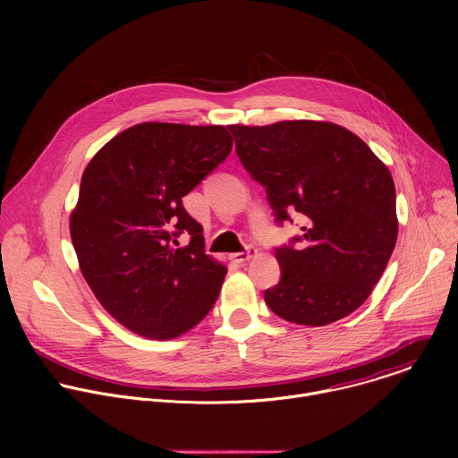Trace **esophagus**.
I'll list each match as a JSON object with an SVG mask.
<instances>
[{"instance_id": "esophagus-1", "label": "esophagus", "mask_w": 458, "mask_h": 458, "mask_svg": "<svg viewBox=\"0 0 458 458\" xmlns=\"http://www.w3.org/2000/svg\"><path fill=\"white\" fill-rule=\"evenodd\" d=\"M255 255H257V248H253V246H246V250L233 253V255H232V259L235 260V263L244 265V263H248V260H250L251 257H255Z\"/></svg>"}]
</instances>
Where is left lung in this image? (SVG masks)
<instances>
[{
  "instance_id": "1",
  "label": "left lung",
  "mask_w": 458,
  "mask_h": 458,
  "mask_svg": "<svg viewBox=\"0 0 458 458\" xmlns=\"http://www.w3.org/2000/svg\"><path fill=\"white\" fill-rule=\"evenodd\" d=\"M235 152L265 186L277 226L302 233L276 248L281 281L265 292L284 320L324 326L355 311L384 274L397 242L395 184L350 130L322 121L230 124Z\"/></svg>"
}]
</instances>
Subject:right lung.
<instances>
[{
    "mask_svg": "<svg viewBox=\"0 0 458 458\" xmlns=\"http://www.w3.org/2000/svg\"><path fill=\"white\" fill-rule=\"evenodd\" d=\"M225 126L141 123L110 140L83 172L71 216L80 268L124 328L174 339L216 304L226 268L205 253L182 198L232 152ZM189 239L186 247L178 237Z\"/></svg>",
    "mask_w": 458,
    "mask_h": 458,
    "instance_id": "1",
    "label": "right lung"
}]
</instances>
